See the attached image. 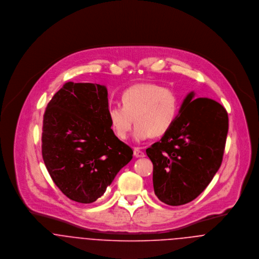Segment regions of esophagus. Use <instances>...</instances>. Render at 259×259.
I'll list each match as a JSON object with an SVG mask.
<instances>
[{"instance_id":"obj_1","label":"esophagus","mask_w":259,"mask_h":259,"mask_svg":"<svg viewBox=\"0 0 259 259\" xmlns=\"http://www.w3.org/2000/svg\"><path fill=\"white\" fill-rule=\"evenodd\" d=\"M134 154L136 157H145L146 154L143 150H141V148H134Z\"/></svg>"}]
</instances>
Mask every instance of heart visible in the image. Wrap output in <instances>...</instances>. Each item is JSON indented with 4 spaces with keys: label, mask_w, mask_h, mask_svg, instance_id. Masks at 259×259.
<instances>
[{
    "label": "heart",
    "mask_w": 259,
    "mask_h": 259,
    "mask_svg": "<svg viewBox=\"0 0 259 259\" xmlns=\"http://www.w3.org/2000/svg\"><path fill=\"white\" fill-rule=\"evenodd\" d=\"M121 104L111 105L108 109L111 131L119 140L127 139L134 120L137 141L161 137L170 130L180 110L177 93L153 82L127 88L121 95Z\"/></svg>",
    "instance_id": "obj_1"
}]
</instances>
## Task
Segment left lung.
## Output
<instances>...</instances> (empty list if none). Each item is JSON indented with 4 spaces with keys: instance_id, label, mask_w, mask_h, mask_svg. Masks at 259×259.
I'll use <instances>...</instances> for the list:
<instances>
[{
    "instance_id": "8db88e82",
    "label": "left lung",
    "mask_w": 259,
    "mask_h": 259,
    "mask_svg": "<svg viewBox=\"0 0 259 259\" xmlns=\"http://www.w3.org/2000/svg\"><path fill=\"white\" fill-rule=\"evenodd\" d=\"M227 132L222 105L189 93L170 130L147 148L157 198L172 206L196 198L222 165Z\"/></svg>"
}]
</instances>
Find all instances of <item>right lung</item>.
Wrapping results in <instances>:
<instances>
[{
	"label": "right lung",
	"mask_w": 259,
	"mask_h": 259,
	"mask_svg": "<svg viewBox=\"0 0 259 259\" xmlns=\"http://www.w3.org/2000/svg\"><path fill=\"white\" fill-rule=\"evenodd\" d=\"M105 85L66 82L44 113L41 154L61 191L79 203L101 197L133 149L111 131Z\"/></svg>",
	"instance_id": "obj_1"
}]
</instances>
